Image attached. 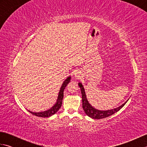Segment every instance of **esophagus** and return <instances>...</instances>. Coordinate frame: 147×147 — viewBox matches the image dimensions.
I'll return each mask as SVG.
<instances>
[{
  "label": "esophagus",
  "instance_id": "obj_1",
  "mask_svg": "<svg viewBox=\"0 0 147 147\" xmlns=\"http://www.w3.org/2000/svg\"><path fill=\"white\" fill-rule=\"evenodd\" d=\"M82 76V74L80 71H77L75 73V74H74V76H75V78H76L77 79H81Z\"/></svg>",
  "mask_w": 147,
  "mask_h": 147
}]
</instances>
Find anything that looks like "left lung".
<instances>
[{
    "instance_id": "8db88e82",
    "label": "left lung",
    "mask_w": 147,
    "mask_h": 147,
    "mask_svg": "<svg viewBox=\"0 0 147 147\" xmlns=\"http://www.w3.org/2000/svg\"><path fill=\"white\" fill-rule=\"evenodd\" d=\"M78 85L81 89V91H82V102H83L82 105H83V110H84V111H85V114L88 115V116L92 117L93 119H103V118H105V117L110 116V115L115 114V112H117V111H119L120 109L126 104V102L127 101V100L125 103H124L123 105L119 106V107H117L116 109H112V110L105 111L96 110V109H95V108H93L92 106L89 104L88 100H87L85 92V89H84L82 84L81 83H79Z\"/></svg>"
}]
</instances>
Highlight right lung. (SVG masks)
<instances>
[{"instance_id": "right-lung-1", "label": "right lung", "mask_w": 147, "mask_h": 147, "mask_svg": "<svg viewBox=\"0 0 147 147\" xmlns=\"http://www.w3.org/2000/svg\"><path fill=\"white\" fill-rule=\"evenodd\" d=\"M70 80H71V77L69 76L64 81V83H62L61 90L59 93V96H58L57 102H56V104L53 106L51 109H49V110H47V111L41 112H33L30 111H28V112H30V113L32 114L33 115H35L36 116L41 117H48L55 114L56 112L59 110V109L61 107V105L62 104V98H63V96H64V90L67 84L70 82Z\"/></svg>"}]
</instances>
